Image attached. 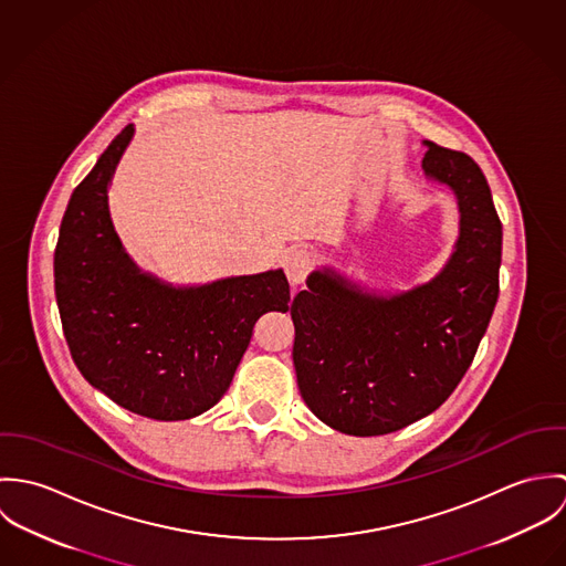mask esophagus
I'll return each instance as SVG.
<instances>
[{"label":"esophagus","mask_w":566,"mask_h":566,"mask_svg":"<svg viewBox=\"0 0 566 566\" xmlns=\"http://www.w3.org/2000/svg\"><path fill=\"white\" fill-rule=\"evenodd\" d=\"M314 268V254L307 248H294L285 256V274L292 285H301Z\"/></svg>","instance_id":"1"}]
</instances>
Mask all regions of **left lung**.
<instances>
[{
    "instance_id": "left-lung-1",
    "label": "left lung",
    "mask_w": 566,
    "mask_h": 566,
    "mask_svg": "<svg viewBox=\"0 0 566 566\" xmlns=\"http://www.w3.org/2000/svg\"><path fill=\"white\" fill-rule=\"evenodd\" d=\"M422 169L449 185L460 238L429 283L377 296L333 270L307 276L292 303L303 401L348 436H384L444 403L467 375L499 298L501 220L480 165L424 142Z\"/></svg>"
}]
</instances>
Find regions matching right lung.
Returning a JSON list of instances; mask_svg holds the SVG:
<instances>
[{"instance_id":"obj_1","label":"right lung","mask_w":566,"mask_h":566,"mask_svg":"<svg viewBox=\"0 0 566 566\" xmlns=\"http://www.w3.org/2000/svg\"><path fill=\"white\" fill-rule=\"evenodd\" d=\"M126 126L74 189L54 252L63 333L82 377L139 416L187 420L218 403L265 312L290 310L283 270L171 287L124 252L108 185Z\"/></svg>"}]
</instances>
